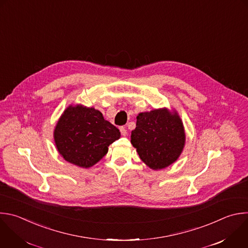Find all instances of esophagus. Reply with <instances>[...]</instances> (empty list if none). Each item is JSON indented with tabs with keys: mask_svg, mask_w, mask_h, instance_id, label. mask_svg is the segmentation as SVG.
I'll list each match as a JSON object with an SVG mask.
<instances>
[{
	"mask_svg": "<svg viewBox=\"0 0 248 248\" xmlns=\"http://www.w3.org/2000/svg\"><path fill=\"white\" fill-rule=\"evenodd\" d=\"M120 131H121V133H122L123 136H125V135L127 134V130H126V128L124 127V126H121V127H120Z\"/></svg>",
	"mask_w": 248,
	"mask_h": 248,
	"instance_id": "obj_1",
	"label": "esophagus"
}]
</instances>
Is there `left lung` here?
Segmentation results:
<instances>
[{
	"label": "left lung",
	"instance_id": "obj_1",
	"mask_svg": "<svg viewBox=\"0 0 248 248\" xmlns=\"http://www.w3.org/2000/svg\"><path fill=\"white\" fill-rule=\"evenodd\" d=\"M131 144L142 161L154 170L177 160L185 146V130L177 112L167 108L139 113Z\"/></svg>",
	"mask_w": 248,
	"mask_h": 248
}]
</instances>
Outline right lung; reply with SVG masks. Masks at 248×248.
Masks as SVG:
<instances>
[{"instance_id":"obj_1","label":"right lung","mask_w":248,"mask_h":248,"mask_svg":"<svg viewBox=\"0 0 248 248\" xmlns=\"http://www.w3.org/2000/svg\"><path fill=\"white\" fill-rule=\"evenodd\" d=\"M57 151L65 160L82 169L97 163L108 147L121 137L120 130L94 108L70 105L58 120L54 132Z\"/></svg>"}]
</instances>
